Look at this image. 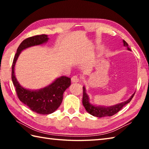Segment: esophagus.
Instances as JSON below:
<instances>
[{
  "instance_id": "34e87169",
  "label": "esophagus",
  "mask_w": 149,
  "mask_h": 149,
  "mask_svg": "<svg viewBox=\"0 0 149 149\" xmlns=\"http://www.w3.org/2000/svg\"><path fill=\"white\" fill-rule=\"evenodd\" d=\"M71 80H72V83H77V82H79V77H78L77 75H74V76H73L72 77Z\"/></svg>"
}]
</instances>
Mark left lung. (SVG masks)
Wrapping results in <instances>:
<instances>
[{"label":"left lung","instance_id":"8db88e82","mask_svg":"<svg viewBox=\"0 0 149 149\" xmlns=\"http://www.w3.org/2000/svg\"><path fill=\"white\" fill-rule=\"evenodd\" d=\"M123 45L124 47L127 48L128 50H131V49L128 47V44L124 40H123ZM83 104H84L85 110H87L88 113L91 114L93 116H96L98 118H102V117H106V116H112L116 114L117 112L122 109V108L125 106L128 103L130 102L132 100V98L135 95V93L131 96V97L129 99L125 100L124 102H122L121 103H118V104L111 106V107H102V106H95L93 105L89 102V96L87 95L86 93V89L85 87H83Z\"/></svg>","mask_w":149,"mask_h":149}]
</instances>
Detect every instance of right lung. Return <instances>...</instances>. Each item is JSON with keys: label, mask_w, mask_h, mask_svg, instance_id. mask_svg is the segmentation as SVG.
I'll return each mask as SVG.
<instances>
[{"label": "right lung", "mask_w": 149, "mask_h": 149, "mask_svg": "<svg viewBox=\"0 0 149 149\" xmlns=\"http://www.w3.org/2000/svg\"><path fill=\"white\" fill-rule=\"evenodd\" d=\"M47 35H35L24 40L17 49L12 66V80L19 100L33 112L40 114H49L58 109L63 99V94L71 85V79L65 76L56 78L51 84L42 89L29 90L20 85L15 76L14 69L22 50L27 48L46 43Z\"/></svg>", "instance_id": "1"}]
</instances>
